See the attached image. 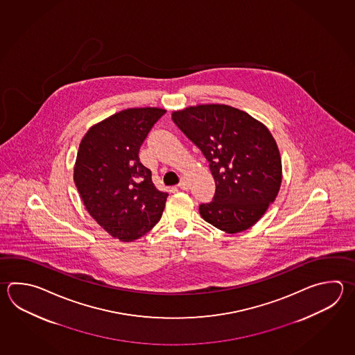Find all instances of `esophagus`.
Wrapping results in <instances>:
<instances>
[{"mask_svg":"<svg viewBox=\"0 0 355 355\" xmlns=\"http://www.w3.org/2000/svg\"><path fill=\"white\" fill-rule=\"evenodd\" d=\"M178 187L181 189H189V181H187V178H186V177H182L181 181L178 183Z\"/></svg>","mask_w":355,"mask_h":355,"instance_id":"1","label":"esophagus"}]
</instances>
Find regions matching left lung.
Masks as SVG:
<instances>
[{"label": "left lung", "instance_id": "1", "mask_svg": "<svg viewBox=\"0 0 355 355\" xmlns=\"http://www.w3.org/2000/svg\"><path fill=\"white\" fill-rule=\"evenodd\" d=\"M173 123L210 163L216 191L200 205L205 221L223 232L252 227L278 195L282 162L267 128L227 105H198L172 114Z\"/></svg>", "mask_w": 355, "mask_h": 355}]
</instances>
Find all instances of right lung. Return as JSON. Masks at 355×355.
<instances>
[{
    "instance_id": "right-lung-1",
    "label": "right lung",
    "mask_w": 355,
    "mask_h": 355,
    "mask_svg": "<svg viewBox=\"0 0 355 355\" xmlns=\"http://www.w3.org/2000/svg\"><path fill=\"white\" fill-rule=\"evenodd\" d=\"M164 114L158 107L120 111L94 125L77 153L74 183L88 214L125 243L150 232L166 206L168 193L155 189L152 171L139 159L140 146Z\"/></svg>"
}]
</instances>
